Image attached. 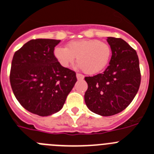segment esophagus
<instances>
[{
    "mask_svg": "<svg viewBox=\"0 0 154 154\" xmlns=\"http://www.w3.org/2000/svg\"><path fill=\"white\" fill-rule=\"evenodd\" d=\"M76 75H77V80H83V79L84 78V75H83V74H79V73H77V74H76Z\"/></svg>",
    "mask_w": 154,
    "mask_h": 154,
    "instance_id": "34e87169",
    "label": "esophagus"
}]
</instances>
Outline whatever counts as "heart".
Here are the masks:
<instances>
[{
  "label": "heart",
  "mask_w": 154,
  "mask_h": 154,
  "mask_svg": "<svg viewBox=\"0 0 154 154\" xmlns=\"http://www.w3.org/2000/svg\"><path fill=\"white\" fill-rule=\"evenodd\" d=\"M54 55L62 67H68L75 57L79 67L87 74L101 72L108 65L112 56L111 47L107 42L98 39L71 41L66 48L56 47Z\"/></svg>",
  "instance_id": "heart-1"
}]
</instances>
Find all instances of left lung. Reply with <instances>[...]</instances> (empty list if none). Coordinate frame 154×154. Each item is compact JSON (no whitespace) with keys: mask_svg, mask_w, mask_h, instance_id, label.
<instances>
[{"mask_svg":"<svg viewBox=\"0 0 154 154\" xmlns=\"http://www.w3.org/2000/svg\"><path fill=\"white\" fill-rule=\"evenodd\" d=\"M112 49L109 65L104 72L86 77L88 89L84 100L89 109L102 116L121 112L129 106L140 84L137 52L125 40L108 37Z\"/></svg>","mask_w":154,"mask_h":154,"instance_id":"left-lung-1","label":"left lung"}]
</instances>
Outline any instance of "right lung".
<instances>
[{
	"label": "right lung",
	"instance_id": "1",
	"mask_svg": "<svg viewBox=\"0 0 154 154\" xmlns=\"http://www.w3.org/2000/svg\"><path fill=\"white\" fill-rule=\"evenodd\" d=\"M60 42L32 39L13 57L10 82L14 96L24 109L40 116L60 111L77 82L74 70L62 67L54 57Z\"/></svg>",
	"mask_w": 154,
	"mask_h": 154
}]
</instances>
